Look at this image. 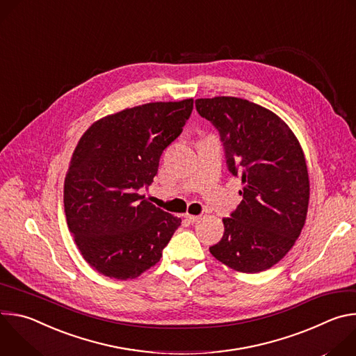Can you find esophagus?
<instances>
[{"mask_svg": "<svg viewBox=\"0 0 356 356\" xmlns=\"http://www.w3.org/2000/svg\"><path fill=\"white\" fill-rule=\"evenodd\" d=\"M184 218L188 221V222H197L200 220V216H193V214H186Z\"/></svg>", "mask_w": 356, "mask_h": 356, "instance_id": "obj_1", "label": "esophagus"}]
</instances>
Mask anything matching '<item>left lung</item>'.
<instances>
[{
    "label": "left lung",
    "mask_w": 356,
    "mask_h": 356,
    "mask_svg": "<svg viewBox=\"0 0 356 356\" xmlns=\"http://www.w3.org/2000/svg\"><path fill=\"white\" fill-rule=\"evenodd\" d=\"M198 114L220 131L227 165L242 176L243 197L222 218L224 235L211 255L242 273L275 266L306 222L310 180L301 145L270 110L236 97L195 99Z\"/></svg>",
    "instance_id": "8db88e82"
}]
</instances>
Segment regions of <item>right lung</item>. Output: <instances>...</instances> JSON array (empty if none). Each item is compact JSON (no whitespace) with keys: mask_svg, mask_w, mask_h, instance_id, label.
Returning <instances> with one entry per match:
<instances>
[{"mask_svg":"<svg viewBox=\"0 0 356 356\" xmlns=\"http://www.w3.org/2000/svg\"><path fill=\"white\" fill-rule=\"evenodd\" d=\"M193 98L147 103L99 118L80 138L65 177L67 227L99 275L128 280L155 266L181 218L139 194L181 134Z\"/></svg>","mask_w":356,"mask_h":356,"instance_id":"obj_1","label":"right lung"}]
</instances>
